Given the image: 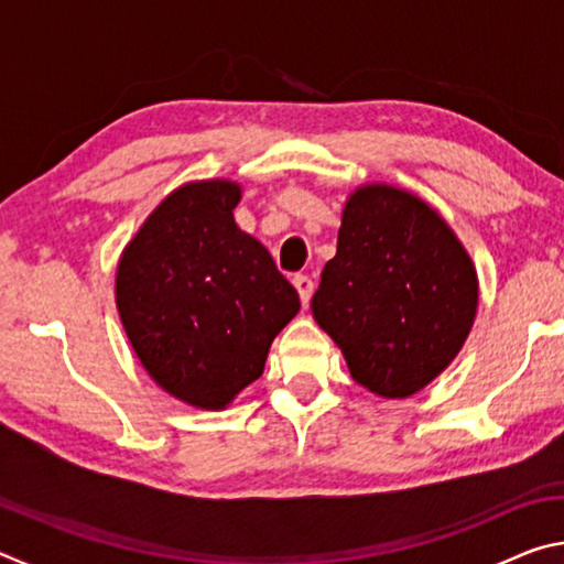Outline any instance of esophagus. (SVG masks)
Here are the masks:
<instances>
[{"mask_svg": "<svg viewBox=\"0 0 564 564\" xmlns=\"http://www.w3.org/2000/svg\"><path fill=\"white\" fill-rule=\"evenodd\" d=\"M293 285H295V291H299V295H301V303L308 305L311 303V295H313V289H316V285H313L311 275H303V273L293 275Z\"/></svg>", "mask_w": 564, "mask_h": 564, "instance_id": "1", "label": "esophagus"}]
</instances>
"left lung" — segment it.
<instances>
[{
  "label": "left lung",
  "mask_w": 564,
  "mask_h": 564,
  "mask_svg": "<svg viewBox=\"0 0 564 564\" xmlns=\"http://www.w3.org/2000/svg\"><path fill=\"white\" fill-rule=\"evenodd\" d=\"M311 311L356 383L405 398L463 348L477 311V275L425 202L393 186H362L343 208L336 259L321 273Z\"/></svg>",
  "instance_id": "8db88e82"
}]
</instances>
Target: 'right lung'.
<instances>
[{
    "label": "right lung",
    "instance_id": "add662e5",
    "mask_svg": "<svg viewBox=\"0 0 564 564\" xmlns=\"http://www.w3.org/2000/svg\"><path fill=\"white\" fill-rule=\"evenodd\" d=\"M241 188L174 191L121 256L117 305L149 376L198 408H224L263 373L273 338L301 308L271 253L234 221Z\"/></svg>",
    "mask_w": 564,
    "mask_h": 564
}]
</instances>
